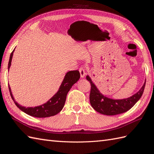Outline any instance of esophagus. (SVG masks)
Segmentation results:
<instances>
[{
  "instance_id": "obj_1",
  "label": "esophagus",
  "mask_w": 154,
  "mask_h": 154,
  "mask_svg": "<svg viewBox=\"0 0 154 154\" xmlns=\"http://www.w3.org/2000/svg\"><path fill=\"white\" fill-rule=\"evenodd\" d=\"M79 71H80L81 78H83L85 76V75L86 74V72H85V69L84 67H80V69H79Z\"/></svg>"
}]
</instances>
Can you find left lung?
I'll list each match as a JSON object with an SVG mask.
<instances>
[{
    "label": "left lung",
    "mask_w": 154,
    "mask_h": 154,
    "mask_svg": "<svg viewBox=\"0 0 154 154\" xmlns=\"http://www.w3.org/2000/svg\"><path fill=\"white\" fill-rule=\"evenodd\" d=\"M87 80L91 83L90 103L95 110L100 114L107 116H114L122 114L130 110L141 98L143 94L146 82L142 88L132 96L127 99L112 100L101 94L88 76Z\"/></svg>",
    "instance_id": "left-lung-1"
}]
</instances>
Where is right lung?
<instances>
[{
    "mask_svg": "<svg viewBox=\"0 0 154 154\" xmlns=\"http://www.w3.org/2000/svg\"><path fill=\"white\" fill-rule=\"evenodd\" d=\"M13 52L14 50L12 51L10 55V60H9L8 63V69H10L11 66ZM80 74L78 70L68 72L66 74V76H65L62 83L60 85L57 94L51 97L47 103L35 107H27L26 108L25 106H22L18 105L15 101L12 95L10 85H8V87L11 98L18 109H20L26 114L33 116V117L46 118L57 114L62 110L65 103H66V97L68 92L70 91L74 83H76V82L80 79Z\"/></svg>",
    "mask_w": 154,
    "mask_h": 154,
    "instance_id": "obj_1",
    "label": "right lung"
}]
</instances>
